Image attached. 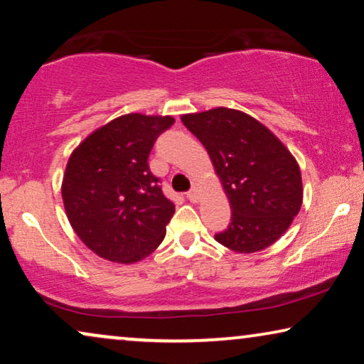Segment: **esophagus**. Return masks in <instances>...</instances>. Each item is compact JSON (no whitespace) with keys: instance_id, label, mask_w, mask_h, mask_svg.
I'll list each match as a JSON object with an SVG mask.
<instances>
[{"instance_id":"esophagus-1","label":"esophagus","mask_w":364,"mask_h":364,"mask_svg":"<svg viewBox=\"0 0 364 364\" xmlns=\"http://www.w3.org/2000/svg\"><path fill=\"white\" fill-rule=\"evenodd\" d=\"M187 198H188V200H191V202L196 203V202H198V198H200V193H198L197 188H192V191L187 193Z\"/></svg>"}]
</instances>
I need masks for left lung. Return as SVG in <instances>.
Listing matches in <instances>:
<instances>
[{
  "label": "left lung",
  "instance_id": "left-lung-1",
  "mask_svg": "<svg viewBox=\"0 0 364 364\" xmlns=\"http://www.w3.org/2000/svg\"><path fill=\"white\" fill-rule=\"evenodd\" d=\"M188 131L207 149L230 202L232 222L215 240L235 253L265 250L298 215L301 172L285 144L250 114L228 107L183 114Z\"/></svg>",
  "mask_w": 364,
  "mask_h": 364
}]
</instances>
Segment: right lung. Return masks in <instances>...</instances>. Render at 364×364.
<instances>
[{
  "label": "right lung",
  "instance_id": "right-lung-1",
  "mask_svg": "<svg viewBox=\"0 0 364 364\" xmlns=\"http://www.w3.org/2000/svg\"><path fill=\"white\" fill-rule=\"evenodd\" d=\"M172 116L124 114L74 149L61 196L73 230L97 257L141 262L161 245L176 205L162 193L147 157Z\"/></svg>",
  "mask_w": 364,
  "mask_h": 364
}]
</instances>
